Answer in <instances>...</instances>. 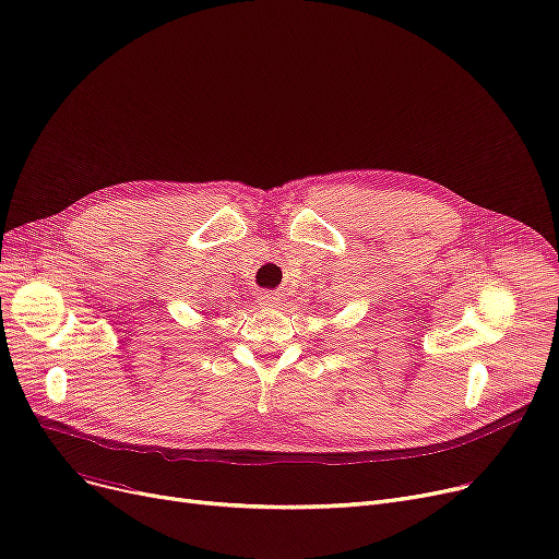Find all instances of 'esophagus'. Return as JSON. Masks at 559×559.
Instances as JSON below:
<instances>
[{
	"mask_svg": "<svg viewBox=\"0 0 559 559\" xmlns=\"http://www.w3.org/2000/svg\"><path fill=\"white\" fill-rule=\"evenodd\" d=\"M258 304L262 308H276V306H281V295L274 293V289H264V293L258 295Z\"/></svg>",
	"mask_w": 559,
	"mask_h": 559,
	"instance_id": "esophagus-1",
	"label": "esophagus"
}]
</instances>
